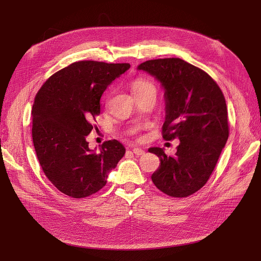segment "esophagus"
Instances as JSON below:
<instances>
[{"instance_id":"1","label":"esophagus","mask_w":261,"mask_h":261,"mask_svg":"<svg viewBox=\"0 0 261 261\" xmlns=\"http://www.w3.org/2000/svg\"><path fill=\"white\" fill-rule=\"evenodd\" d=\"M132 151H133V153H134L135 155H143V154L145 153L144 150L141 149V148H133Z\"/></svg>"}]
</instances>
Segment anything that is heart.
Segmentation results:
<instances>
[{"label":"heart","mask_w":261,"mask_h":261,"mask_svg":"<svg viewBox=\"0 0 261 261\" xmlns=\"http://www.w3.org/2000/svg\"><path fill=\"white\" fill-rule=\"evenodd\" d=\"M132 91L134 93V95H140L144 92H147L149 90H155L154 86L151 84V82H149L148 80H145L143 78H138L135 79L133 82H132Z\"/></svg>","instance_id":"b5f03b06"}]
</instances>
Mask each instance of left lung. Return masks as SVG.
<instances>
[{
  "label": "left lung",
  "instance_id": "1",
  "mask_svg": "<svg viewBox=\"0 0 261 261\" xmlns=\"http://www.w3.org/2000/svg\"><path fill=\"white\" fill-rule=\"evenodd\" d=\"M139 70L154 76L165 89L163 139L180 140L174 155L149 149L161 161L152 182L167 196L186 198L206 184L228 139L224 95L206 72L180 58L148 60Z\"/></svg>",
  "mask_w": 261,
  "mask_h": 261
}]
</instances>
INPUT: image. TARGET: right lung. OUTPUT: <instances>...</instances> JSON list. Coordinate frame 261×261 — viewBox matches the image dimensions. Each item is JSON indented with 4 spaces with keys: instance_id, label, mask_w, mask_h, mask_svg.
Wrapping results in <instances>:
<instances>
[{
    "instance_id": "right-lung-1",
    "label": "right lung",
    "mask_w": 261,
    "mask_h": 261,
    "mask_svg": "<svg viewBox=\"0 0 261 261\" xmlns=\"http://www.w3.org/2000/svg\"><path fill=\"white\" fill-rule=\"evenodd\" d=\"M129 63L77 61L53 74L33 106L32 135L40 166L50 183L75 199L100 190L126 152L118 141L91 151L87 135L96 129L100 97L107 87L129 70Z\"/></svg>"
}]
</instances>
